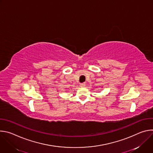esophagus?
Listing matches in <instances>:
<instances>
[{
  "mask_svg": "<svg viewBox=\"0 0 153 153\" xmlns=\"http://www.w3.org/2000/svg\"><path fill=\"white\" fill-rule=\"evenodd\" d=\"M81 87H84L85 86V84L84 83H80V85Z\"/></svg>",
  "mask_w": 153,
  "mask_h": 153,
  "instance_id": "34e87169",
  "label": "esophagus"
}]
</instances>
